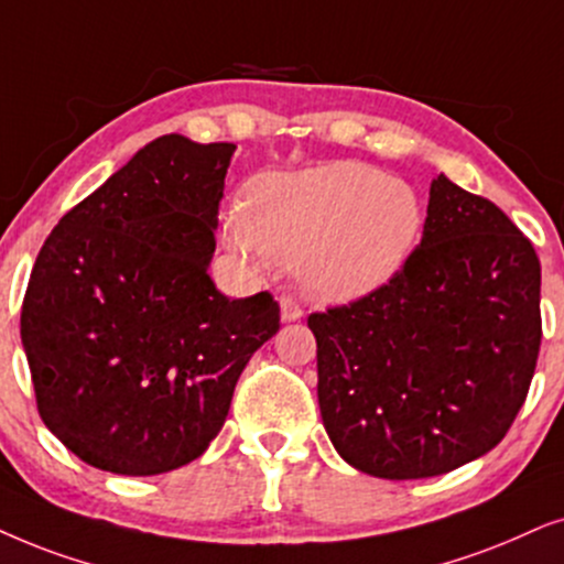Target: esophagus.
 <instances>
[{"label":"esophagus","mask_w":564,"mask_h":564,"mask_svg":"<svg viewBox=\"0 0 564 564\" xmlns=\"http://www.w3.org/2000/svg\"><path fill=\"white\" fill-rule=\"evenodd\" d=\"M304 317L302 306H299V302L294 296H281V319L283 322H299Z\"/></svg>","instance_id":"1"}]
</instances>
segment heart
I'll return each mask as SVG.
<instances>
[{"instance_id": "b5f03b06", "label": "heart", "mask_w": 564, "mask_h": 564, "mask_svg": "<svg viewBox=\"0 0 564 564\" xmlns=\"http://www.w3.org/2000/svg\"><path fill=\"white\" fill-rule=\"evenodd\" d=\"M425 206L404 180L358 160L260 175L224 214V242L265 268L299 265L306 294L350 304L384 289L420 245Z\"/></svg>"}]
</instances>
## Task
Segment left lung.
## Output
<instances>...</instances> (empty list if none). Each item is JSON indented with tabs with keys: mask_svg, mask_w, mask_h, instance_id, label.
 I'll use <instances>...</instances> for the list:
<instances>
[{
	"mask_svg": "<svg viewBox=\"0 0 564 564\" xmlns=\"http://www.w3.org/2000/svg\"><path fill=\"white\" fill-rule=\"evenodd\" d=\"M542 265L492 200L438 175L423 239L377 294L317 312V397L350 467L446 475L508 433L542 345Z\"/></svg>",
	"mask_w": 564,
	"mask_h": 564,
	"instance_id": "1",
	"label": "left lung"
}]
</instances>
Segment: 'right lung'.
<instances>
[{
    "label": "right lung",
    "mask_w": 564,
    "mask_h": 564,
    "mask_svg": "<svg viewBox=\"0 0 564 564\" xmlns=\"http://www.w3.org/2000/svg\"><path fill=\"white\" fill-rule=\"evenodd\" d=\"M235 149L149 141L37 252L22 348L43 423L89 467L149 477L198 459L281 327L268 291L227 299L208 275Z\"/></svg>",
    "instance_id": "add662e5"
}]
</instances>
